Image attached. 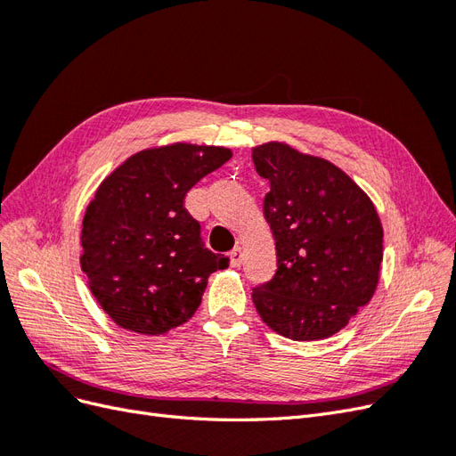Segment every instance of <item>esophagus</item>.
Wrapping results in <instances>:
<instances>
[{"mask_svg":"<svg viewBox=\"0 0 456 456\" xmlns=\"http://www.w3.org/2000/svg\"><path fill=\"white\" fill-rule=\"evenodd\" d=\"M230 265L233 266V268H238L240 265H241V262H243V249H241V247L238 245V247H233V249L230 251Z\"/></svg>","mask_w":456,"mask_h":456,"instance_id":"34e87169","label":"esophagus"}]
</instances>
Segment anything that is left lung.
Returning a JSON list of instances; mask_svg holds the SVG:
<instances>
[{
    "mask_svg": "<svg viewBox=\"0 0 456 456\" xmlns=\"http://www.w3.org/2000/svg\"><path fill=\"white\" fill-rule=\"evenodd\" d=\"M253 163L270 183L265 216L278 251L273 278L253 289L255 308L287 338L335 335L379 283L382 224L375 205L337 165L289 144L253 148Z\"/></svg>",
    "mask_w": 456,
    "mask_h": 456,
    "instance_id": "left-lung-1",
    "label": "left lung"
}]
</instances>
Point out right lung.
Here are the masks:
<instances>
[{
    "mask_svg": "<svg viewBox=\"0 0 456 456\" xmlns=\"http://www.w3.org/2000/svg\"><path fill=\"white\" fill-rule=\"evenodd\" d=\"M230 158L220 146L150 148L121 163L96 190L81 230V270L119 327L167 333L194 315L207 278L228 268V256L205 247L184 198Z\"/></svg>",
    "mask_w": 456,
    "mask_h": 456,
    "instance_id": "obj_1",
    "label": "right lung"
}]
</instances>
